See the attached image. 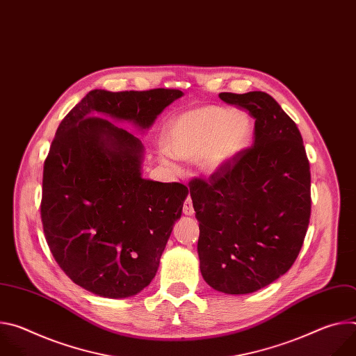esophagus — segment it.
Listing matches in <instances>:
<instances>
[{
  "label": "esophagus",
  "mask_w": 356,
  "mask_h": 356,
  "mask_svg": "<svg viewBox=\"0 0 356 356\" xmlns=\"http://www.w3.org/2000/svg\"><path fill=\"white\" fill-rule=\"evenodd\" d=\"M194 213L195 211H194V207H193V201H191L190 197H187L186 201H184V206H183V214L191 217V216H194Z\"/></svg>",
  "instance_id": "1"
}]
</instances>
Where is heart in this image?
Listing matches in <instances>:
<instances>
[{
  "label": "heart",
  "instance_id": "heart-1",
  "mask_svg": "<svg viewBox=\"0 0 356 356\" xmlns=\"http://www.w3.org/2000/svg\"><path fill=\"white\" fill-rule=\"evenodd\" d=\"M253 134L250 118L241 111L202 106L172 118L163 129L162 142L176 159L194 162L206 176H216L248 147ZM173 168L172 158L161 156Z\"/></svg>",
  "mask_w": 356,
  "mask_h": 356
}]
</instances>
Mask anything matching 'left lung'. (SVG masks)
<instances>
[{
  "mask_svg": "<svg viewBox=\"0 0 356 356\" xmlns=\"http://www.w3.org/2000/svg\"><path fill=\"white\" fill-rule=\"evenodd\" d=\"M220 98L255 118V140L210 183H190L197 252L207 284L248 294L284 275L298 255L310 222V163L297 125L272 95Z\"/></svg>",
  "mask_w": 356,
  "mask_h": 356,
  "instance_id": "obj_1",
  "label": "left lung"
}]
</instances>
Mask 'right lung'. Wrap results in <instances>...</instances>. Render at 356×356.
I'll return each mask as SVG.
<instances>
[{
	"label": "right lung",
	"instance_id": "right-lung-1",
	"mask_svg": "<svg viewBox=\"0 0 356 356\" xmlns=\"http://www.w3.org/2000/svg\"><path fill=\"white\" fill-rule=\"evenodd\" d=\"M183 91L92 90L63 118L43 166L46 242L80 287L107 298L138 294L155 277L188 194L142 177L145 147L113 121L145 132Z\"/></svg>",
	"mask_w": 356,
	"mask_h": 356
}]
</instances>
